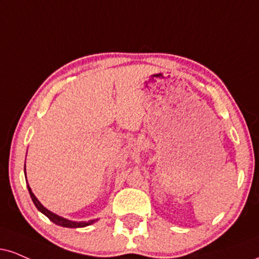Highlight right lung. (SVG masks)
<instances>
[{"mask_svg": "<svg viewBox=\"0 0 259 259\" xmlns=\"http://www.w3.org/2000/svg\"><path fill=\"white\" fill-rule=\"evenodd\" d=\"M24 170H25V166H24ZM27 189H29L30 197H31V199H32L33 204H35L37 210L40 211V212H42L43 214H46V216L48 217V219L51 220L53 223L58 224V226L66 227V228H82V227L90 226V224H93L94 222H96V221H98V220H92V221H88V222H74V221H70V220L64 219V217L58 216V214H55L54 212H52V211H49L48 208H46L42 204H40V202L38 201V199L35 197V194H33L32 191H31L29 185H27Z\"/></svg>", "mask_w": 259, "mask_h": 259, "instance_id": "obj_1", "label": "right lung"}]
</instances>
